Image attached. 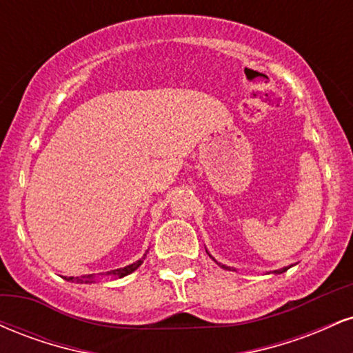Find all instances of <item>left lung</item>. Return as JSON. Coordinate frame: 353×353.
Masks as SVG:
<instances>
[{"label": "left lung", "instance_id": "left-lung-1", "mask_svg": "<svg viewBox=\"0 0 353 353\" xmlns=\"http://www.w3.org/2000/svg\"><path fill=\"white\" fill-rule=\"evenodd\" d=\"M221 267H224V269H229V267H225V265H222V264H219ZM289 269V267H283V269H281V270H274L275 274H282V272H285V270Z\"/></svg>", "mask_w": 353, "mask_h": 353}]
</instances>
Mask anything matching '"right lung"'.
Listing matches in <instances>:
<instances>
[{
  "mask_svg": "<svg viewBox=\"0 0 353 353\" xmlns=\"http://www.w3.org/2000/svg\"><path fill=\"white\" fill-rule=\"evenodd\" d=\"M141 264H143V259H141V261L134 262V264L123 267V269L111 270V272H108V275H114V277H124V275H129L131 272H134V270ZM68 281H72V277H68ZM92 281H94V275H92V274L91 275H84V277H81V279H74V282H81V283H83V282L88 283V282H92Z\"/></svg>",
  "mask_w": 353,
  "mask_h": 353,
  "instance_id": "1",
  "label": "right lung"
}]
</instances>
